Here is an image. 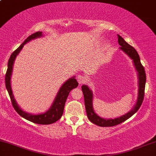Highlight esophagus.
<instances>
[{
    "label": "esophagus",
    "mask_w": 156,
    "mask_h": 156,
    "mask_svg": "<svg viewBox=\"0 0 156 156\" xmlns=\"http://www.w3.org/2000/svg\"><path fill=\"white\" fill-rule=\"evenodd\" d=\"M77 80H78V83L80 84H82V83H84L87 82V78H86L84 76H81V75H79V76H78L77 77Z\"/></svg>",
    "instance_id": "obj_1"
}]
</instances>
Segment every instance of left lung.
Returning a JSON list of instances; mask_svg holds the SVG:
<instances>
[{"instance_id": "obj_1", "label": "left lung", "mask_w": 156, "mask_h": 156, "mask_svg": "<svg viewBox=\"0 0 156 156\" xmlns=\"http://www.w3.org/2000/svg\"><path fill=\"white\" fill-rule=\"evenodd\" d=\"M118 42L121 46V50H122L125 53H127L130 58L133 61L134 65H135L136 69L138 72V76H139V96H138L137 103L136 104L133 110L130 111V112L127 113L125 115L122 116L120 117L115 118V119H106L100 117L94 113L92 107V91L89 89L87 86H82V92H83L84 97V103H85V108L87 111V117L92 122V123L95 124L98 126L101 127H112L115 126V125L120 124V123L125 122L126 119L133 116L136 112L139 110L141 107L142 102L144 101V89H145V83H146V73L144 68L141 63L140 58L138 54L137 51L133 47L130 45L129 44L127 43L123 39L122 37L118 35Z\"/></svg>"}]
</instances>
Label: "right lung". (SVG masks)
Listing matches in <instances>:
<instances>
[{
    "mask_svg": "<svg viewBox=\"0 0 156 156\" xmlns=\"http://www.w3.org/2000/svg\"><path fill=\"white\" fill-rule=\"evenodd\" d=\"M42 32H35L33 34L30 35L29 37L27 38L24 42L20 44V46L16 49L13 53L11 55L9 59L8 62V68H7L6 76H5V83H6V87L7 91H8L9 94L11 102L13 105L15 110L17 112L21 117L25 118V119H28V120L34 123H37V124L40 125H49L52 123L58 121V119L62 117V114L64 112V105H65V102L67 101V98L69 93L73 89L76 88L78 86V83L74 77L72 78H69L67 81L63 84L61 89L58 91V94L56 95L54 102H53V105L51 107V108L47 112L44 113V114H38V115H34V114H29L28 113L23 112L20 108H19L18 105L17 104L16 101H15L13 94H12V88H11L10 84V79H11V75L12 72V67H13L14 61H15L16 56L20 53V51L22 50V48L24 46V44L29 42L31 39L37 38L42 36Z\"/></svg>",
    "mask_w": 156,
    "mask_h": 156,
    "instance_id": "1",
    "label": "right lung"
}]
</instances>
